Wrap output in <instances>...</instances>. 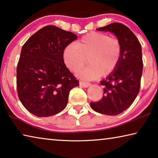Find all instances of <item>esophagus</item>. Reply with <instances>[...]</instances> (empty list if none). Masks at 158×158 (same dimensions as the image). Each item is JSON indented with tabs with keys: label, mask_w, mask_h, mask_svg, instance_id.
<instances>
[{
	"label": "esophagus",
	"mask_w": 158,
	"mask_h": 158,
	"mask_svg": "<svg viewBox=\"0 0 158 158\" xmlns=\"http://www.w3.org/2000/svg\"><path fill=\"white\" fill-rule=\"evenodd\" d=\"M79 85H81V86H83L84 88H87L90 86V83H88V82H84V81H79Z\"/></svg>",
	"instance_id": "obj_1"
}]
</instances>
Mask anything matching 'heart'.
I'll return each instance as SVG.
<instances>
[{"label": "heart", "mask_w": 158, "mask_h": 158, "mask_svg": "<svg viewBox=\"0 0 158 158\" xmlns=\"http://www.w3.org/2000/svg\"><path fill=\"white\" fill-rule=\"evenodd\" d=\"M121 56L119 40L96 32L86 34L76 43L68 44L63 52L64 63L74 73L84 66L87 58L89 66L77 73V76L85 80L96 79L114 73Z\"/></svg>", "instance_id": "1"}]
</instances>
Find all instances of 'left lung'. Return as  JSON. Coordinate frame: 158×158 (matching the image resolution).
I'll return each instance as SVG.
<instances>
[{
	"label": "left lung",
	"instance_id": "8db88e82",
	"mask_svg": "<svg viewBox=\"0 0 158 158\" xmlns=\"http://www.w3.org/2000/svg\"><path fill=\"white\" fill-rule=\"evenodd\" d=\"M97 30L116 36L122 45V56L114 73L100 82L104 86L102 98L90 105L98 113L116 116L126 110L139 92L143 71L141 46L133 32L122 23H112Z\"/></svg>",
	"mask_w": 158,
	"mask_h": 158
}]
</instances>
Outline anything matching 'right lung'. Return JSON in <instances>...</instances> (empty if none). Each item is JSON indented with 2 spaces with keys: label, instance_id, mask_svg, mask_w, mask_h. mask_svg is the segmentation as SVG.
Segmentation results:
<instances>
[{
  "label": "right lung",
  "instance_id": "obj_1",
  "mask_svg": "<svg viewBox=\"0 0 158 158\" xmlns=\"http://www.w3.org/2000/svg\"><path fill=\"white\" fill-rule=\"evenodd\" d=\"M76 35L55 26L41 28L23 45L17 68L18 96L35 116L59 113L68 104L70 90L79 82L64 63V48Z\"/></svg>",
  "mask_w": 158,
  "mask_h": 158
}]
</instances>
